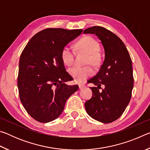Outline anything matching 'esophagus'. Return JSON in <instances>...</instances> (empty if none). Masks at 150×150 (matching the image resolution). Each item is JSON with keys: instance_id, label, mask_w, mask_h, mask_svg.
<instances>
[{"instance_id": "34e87169", "label": "esophagus", "mask_w": 150, "mask_h": 150, "mask_svg": "<svg viewBox=\"0 0 150 150\" xmlns=\"http://www.w3.org/2000/svg\"><path fill=\"white\" fill-rule=\"evenodd\" d=\"M85 87H86V85L85 84H83V83H80V84H79V87L80 89L85 88Z\"/></svg>"}]
</instances>
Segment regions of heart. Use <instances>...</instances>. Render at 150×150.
I'll return each instance as SVG.
<instances>
[{"label":"heart","instance_id":"heart-1","mask_svg":"<svg viewBox=\"0 0 150 150\" xmlns=\"http://www.w3.org/2000/svg\"><path fill=\"white\" fill-rule=\"evenodd\" d=\"M77 47L80 50H84L88 53L86 60L87 63H92L94 65H98L100 62V54L98 52L99 44L98 42L91 36H85L77 43ZM61 57L64 64L67 66H71L74 63V53L71 48L65 45L61 52ZM71 75L74 78L75 81L81 83L93 74V69L91 65L84 67H74L69 70Z\"/></svg>","mask_w":150,"mask_h":150}]
</instances>
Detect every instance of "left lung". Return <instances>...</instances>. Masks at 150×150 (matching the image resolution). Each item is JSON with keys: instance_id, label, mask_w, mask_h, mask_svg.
Listing matches in <instances>:
<instances>
[{"instance_id": "left-lung-1", "label": "left lung", "mask_w": 150, "mask_h": 150, "mask_svg": "<svg viewBox=\"0 0 150 150\" xmlns=\"http://www.w3.org/2000/svg\"><path fill=\"white\" fill-rule=\"evenodd\" d=\"M84 34L98 36L105 53L97 74L87 81L96 87H90L93 94L85 103L86 111L96 120L110 123L120 117L130 103L134 87L131 58L123 42L105 28H88ZM102 84L105 86L104 89L101 88Z\"/></svg>"}]
</instances>
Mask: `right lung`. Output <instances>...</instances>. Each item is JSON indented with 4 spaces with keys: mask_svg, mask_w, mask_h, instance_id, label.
I'll list each match as a JSON object with an SVG mask.
<instances>
[{
    "mask_svg": "<svg viewBox=\"0 0 150 150\" xmlns=\"http://www.w3.org/2000/svg\"><path fill=\"white\" fill-rule=\"evenodd\" d=\"M83 30L49 28L33 36L19 62L18 88L25 110L35 120L49 122L59 117L68 98L79 86L67 85L72 78L61 57L62 48Z\"/></svg>",
    "mask_w": 150,
    "mask_h": 150,
    "instance_id": "obj_1",
    "label": "right lung"
}]
</instances>
